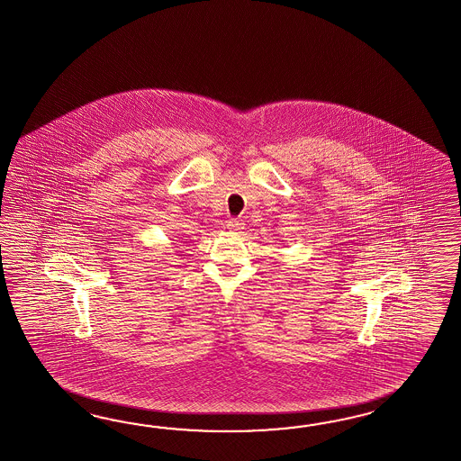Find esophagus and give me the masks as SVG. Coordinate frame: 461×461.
Segmentation results:
<instances>
[{
  "mask_svg": "<svg viewBox=\"0 0 461 461\" xmlns=\"http://www.w3.org/2000/svg\"><path fill=\"white\" fill-rule=\"evenodd\" d=\"M227 227H229V230L239 232L240 229H244V222H242V221H239V219H230V221L227 222Z\"/></svg>",
  "mask_w": 461,
  "mask_h": 461,
  "instance_id": "obj_1",
  "label": "esophagus"
}]
</instances>
